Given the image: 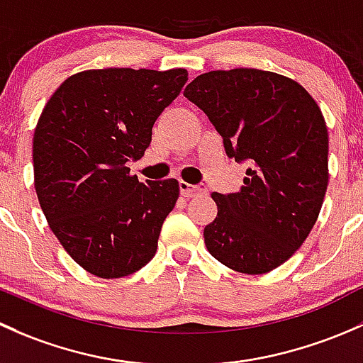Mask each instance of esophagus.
Segmentation results:
<instances>
[{
	"label": "esophagus",
	"instance_id": "1",
	"mask_svg": "<svg viewBox=\"0 0 363 363\" xmlns=\"http://www.w3.org/2000/svg\"><path fill=\"white\" fill-rule=\"evenodd\" d=\"M180 192H182L183 197L190 199V197H196V196H199V194L206 192V186H204V185H190V183H186V182H180Z\"/></svg>",
	"mask_w": 363,
	"mask_h": 363
}]
</instances>
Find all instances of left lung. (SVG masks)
<instances>
[{"label": "left lung", "mask_w": 363, "mask_h": 363, "mask_svg": "<svg viewBox=\"0 0 363 363\" xmlns=\"http://www.w3.org/2000/svg\"><path fill=\"white\" fill-rule=\"evenodd\" d=\"M201 108L229 157L246 160L239 192L211 197L218 213L204 227L208 252L242 274L285 264L311 233L328 185V133L301 84L253 68L209 71L183 91Z\"/></svg>", "instance_id": "1"}]
</instances>
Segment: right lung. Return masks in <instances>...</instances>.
<instances>
[{
  "mask_svg": "<svg viewBox=\"0 0 363 363\" xmlns=\"http://www.w3.org/2000/svg\"><path fill=\"white\" fill-rule=\"evenodd\" d=\"M186 80L183 68L80 71L40 115L33 138L40 206L71 259L98 278L129 276L154 259L180 185L141 183L127 162L145 155L157 117Z\"/></svg>",
  "mask_w": 363,
  "mask_h": 363,
  "instance_id": "obj_1",
  "label": "right lung"
}]
</instances>
